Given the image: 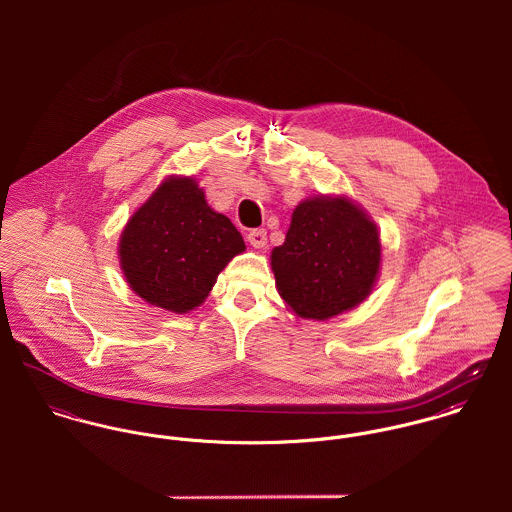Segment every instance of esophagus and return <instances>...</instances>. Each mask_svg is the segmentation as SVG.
I'll return each instance as SVG.
<instances>
[{"label": "esophagus", "instance_id": "esophagus-1", "mask_svg": "<svg viewBox=\"0 0 512 512\" xmlns=\"http://www.w3.org/2000/svg\"><path fill=\"white\" fill-rule=\"evenodd\" d=\"M248 242L254 246V248H264L266 242H268V236H266V230L264 228H254L248 232Z\"/></svg>", "mask_w": 512, "mask_h": 512}]
</instances>
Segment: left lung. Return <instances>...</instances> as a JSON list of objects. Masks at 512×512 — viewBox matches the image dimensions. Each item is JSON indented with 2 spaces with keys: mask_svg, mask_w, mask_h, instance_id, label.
<instances>
[{
  "mask_svg": "<svg viewBox=\"0 0 512 512\" xmlns=\"http://www.w3.org/2000/svg\"><path fill=\"white\" fill-rule=\"evenodd\" d=\"M282 299L303 319L357 307L380 270V234L347 197H313L295 207L286 242L272 250Z\"/></svg>",
  "mask_w": 512,
  "mask_h": 512,
  "instance_id": "1",
  "label": "left lung"
}]
</instances>
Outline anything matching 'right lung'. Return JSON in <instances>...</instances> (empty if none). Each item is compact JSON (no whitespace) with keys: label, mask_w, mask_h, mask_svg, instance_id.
<instances>
[{"label":"right lung","mask_w":512,"mask_h":512,"mask_svg":"<svg viewBox=\"0 0 512 512\" xmlns=\"http://www.w3.org/2000/svg\"><path fill=\"white\" fill-rule=\"evenodd\" d=\"M244 250L242 234L207 205L193 177H169L128 220L118 256L142 299L187 313L205 301L220 270Z\"/></svg>","instance_id":"right-lung-1"}]
</instances>
